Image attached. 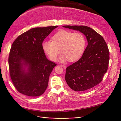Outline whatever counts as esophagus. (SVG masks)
<instances>
[{
    "mask_svg": "<svg viewBox=\"0 0 121 121\" xmlns=\"http://www.w3.org/2000/svg\"><path fill=\"white\" fill-rule=\"evenodd\" d=\"M61 65V66H62V67H63L64 68H66V66H65V65Z\"/></svg>",
    "mask_w": 121,
    "mask_h": 121,
    "instance_id": "1",
    "label": "esophagus"
}]
</instances>
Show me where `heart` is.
Listing matches in <instances>:
<instances>
[{"label":"heart","mask_w":121,"mask_h":121,"mask_svg":"<svg viewBox=\"0 0 121 121\" xmlns=\"http://www.w3.org/2000/svg\"><path fill=\"white\" fill-rule=\"evenodd\" d=\"M86 44V39L80 32L62 30L53 36L52 41H44L43 48L50 59L56 61L60 53H62L59 60L62 62L69 59L74 61L83 55Z\"/></svg>","instance_id":"heart-1"}]
</instances>
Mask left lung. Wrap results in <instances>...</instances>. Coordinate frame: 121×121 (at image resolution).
<instances>
[{"label": "left lung", "instance_id": "obj_1", "mask_svg": "<svg viewBox=\"0 0 121 121\" xmlns=\"http://www.w3.org/2000/svg\"><path fill=\"white\" fill-rule=\"evenodd\" d=\"M63 27L83 33L88 43L81 58L67 67L65 80L76 91L91 89L101 82L107 71L110 53L107 43L100 34L88 26Z\"/></svg>", "mask_w": 121, "mask_h": 121}]
</instances>
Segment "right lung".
<instances>
[{
	"label": "right lung",
	"mask_w": 121,
	"mask_h": 121,
	"mask_svg": "<svg viewBox=\"0 0 121 121\" xmlns=\"http://www.w3.org/2000/svg\"><path fill=\"white\" fill-rule=\"evenodd\" d=\"M57 27L31 29L13 43L9 57V70L12 82L20 93L37 97L47 89L50 75L56 64L47 59L42 43Z\"/></svg>",
	"instance_id": "obj_1"
}]
</instances>
